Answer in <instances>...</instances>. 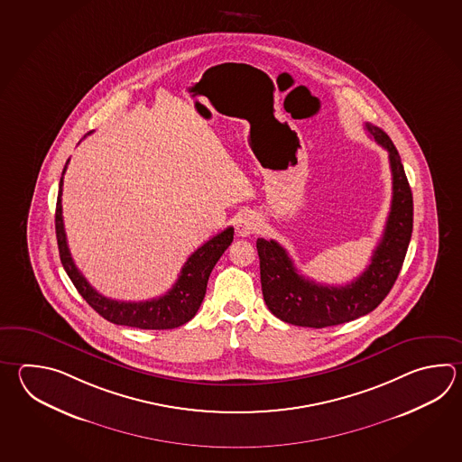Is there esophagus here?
Here are the masks:
<instances>
[{
	"label": "esophagus",
	"mask_w": 462,
	"mask_h": 462,
	"mask_svg": "<svg viewBox=\"0 0 462 462\" xmlns=\"http://www.w3.org/2000/svg\"><path fill=\"white\" fill-rule=\"evenodd\" d=\"M258 228H260V220L254 214H245L236 222V234L240 236H252Z\"/></svg>",
	"instance_id": "34e87169"
}]
</instances>
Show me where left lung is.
<instances>
[{"mask_svg":"<svg viewBox=\"0 0 462 462\" xmlns=\"http://www.w3.org/2000/svg\"><path fill=\"white\" fill-rule=\"evenodd\" d=\"M388 151L393 196L383 236L364 273L346 286L312 282L298 273L288 252L274 240H256L262 291L268 310L292 326L322 329L374 311L393 288L413 232V196L395 144L382 128L365 123Z\"/></svg>","mask_w":462,"mask_h":462,"instance_id":"8db88e82","label":"left lung"}]
</instances>
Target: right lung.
I'll list each match as a JSON object with an SVG mask.
<instances>
[{"mask_svg": "<svg viewBox=\"0 0 462 462\" xmlns=\"http://www.w3.org/2000/svg\"><path fill=\"white\" fill-rule=\"evenodd\" d=\"M67 164L69 160L62 171V178L59 182V194H57V246H59L62 266L69 274V278L74 282L77 291L80 292V296L104 319L110 320L118 326H130L138 329H174L192 319L206 296L208 276L212 273L218 258L234 240V228L228 226L224 232L212 236L204 245L199 246L182 266L178 282H174L170 291L160 298L140 302L116 301V300L105 298L104 294L97 291L94 286L85 280L84 274L79 272L67 245L64 218H62V186H64Z\"/></svg>", "mask_w": 462, "mask_h": 462, "instance_id": "obj_1", "label": "right lung"}]
</instances>
